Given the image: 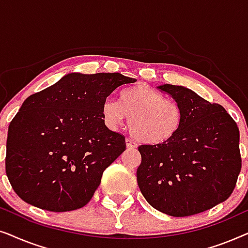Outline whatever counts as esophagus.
Instances as JSON below:
<instances>
[{
	"label": "esophagus",
	"mask_w": 248,
	"mask_h": 248,
	"mask_svg": "<svg viewBox=\"0 0 248 248\" xmlns=\"http://www.w3.org/2000/svg\"><path fill=\"white\" fill-rule=\"evenodd\" d=\"M125 143H126V147L128 149H135V148H137V143H135L134 141H132L131 139H126V140H125Z\"/></svg>",
	"instance_id": "obj_1"
}]
</instances>
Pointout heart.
Wrapping results in <instances>:
<instances>
[{
  "instance_id": "b5f03b06",
  "label": "heart",
  "mask_w": 248,
  "mask_h": 248,
  "mask_svg": "<svg viewBox=\"0 0 248 248\" xmlns=\"http://www.w3.org/2000/svg\"><path fill=\"white\" fill-rule=\"evenodd\" d=\"M101 117L115 130L128 118L131 133L147 144H162L181 130L184 114L179 105L147 86H137L120 93V103L106 98L101 104Z\"/></svg>"
}]
</instances>
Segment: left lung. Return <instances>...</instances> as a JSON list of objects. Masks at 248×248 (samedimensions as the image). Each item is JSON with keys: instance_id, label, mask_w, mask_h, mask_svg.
Listing matches in <instances>:
<instances>
[{"instance_id": "1", "label": "left lung", "mask_w": 248, "mask_h": 248, "mask_svg": "<svg viewBox=\"0 0 248 248\" xmlns=\"http://www.w3.org/2000/svg\"><path fill=\"white\" fill-rule=\"evenodd\" d=\"M160 89L182 107L181 130L162 144L139 147L138 185L149 204L172 217L206 211L226 201L242 168L239 130L221 105L183 86Z\"/></svg>"}]
</instances>
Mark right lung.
Listing matches in <instances>:
<instances>
[{
  "mask_svg": "<svg viewBox=\"0 0 248 248\" xmlns=\"http://www.w3.org/2000/svg\"><path fill=\"white\" fill-rule=\"evenodd\" d=\"M121 73H69L23 101L9 125L5 171L20 199L52 212L90 201L105 169L125 150L101 104L116 88L135 82Z\"/></svg>",
  "mask_w": 248,
  "mask_h": 248,
  "instance_id": "obj_1",
  "label": "right lung"
}]
</instances>
